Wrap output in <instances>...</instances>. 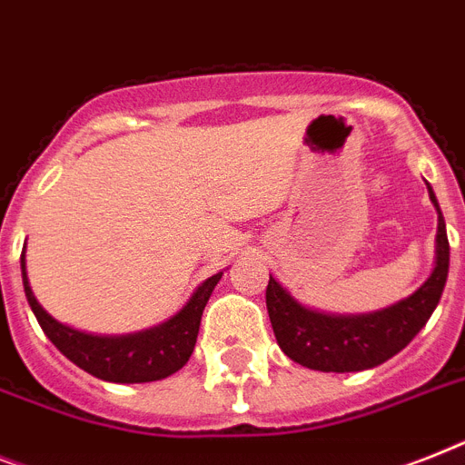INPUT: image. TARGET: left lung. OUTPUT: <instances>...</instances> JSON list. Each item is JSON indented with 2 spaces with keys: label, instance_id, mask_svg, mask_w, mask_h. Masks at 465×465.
I'll return each mask as SVG.
<instances>
[{
  "label": "left lung",
  "instance_id": "left-lung-1",
  "mask_svg": "<svg viewBox=\"0 0 465 465\" xmlns=\"http://www.w3.org/2000/svg\"><path fill=\"white\" fill-rule=\"evenodd\" d=\"M428 193L437 210L435 267L411 296L382 311L334 315L308 308L270 274L267 312L279 349L293 363L320 372H358L390 361L406 349L411 339L425 327L440 303L449 274L447 224L440 203L428 183Z\"/></svg>",
  "mask_w": 465,
  "mask_h": 465
}]
</instances>
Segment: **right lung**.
Here are the masks:
<instances>
[{"mask_svg": "<svg viewBox=\"0 0 465 465\" xmlns=\"http://www.w3.org/2000/svg\"><path fill=\"white\" fill-rule=\"evenodd\" d=\"M222 274L224 272L207 277L191 293L188 303L176 315L154 324L150 330L134 331V334H90V331L59 322L45 311L30 289L28 270H25V248L21 252V277H24L25 298H28L30 311L35 312L37 322L49 341L54 343L71 363H75L93 377L119 384L164 380L188 363V358L195 349L203 311H205L207 301L213 296Z\"/></svg>", "mask_w": 465, "mask_h": 465, "instance_id": "obj_1", "label": "right lung"}]
</instances>
